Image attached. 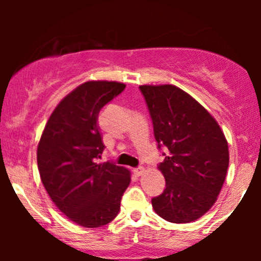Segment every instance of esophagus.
I'll return each instance as SVG.
<instances>
[{"mask_svg":"<svg viewBox=\"0 0 261 261\" xmlns=\"http://www.w3.org/2000/svg\"><path fill=\"white\" fill-rule=\"evenodd\" d=\"M143 173H145V168H142V167H139V168H135L134 169V174L137 175V176L142 175Z\"/></svg>","mask_w":261,"mask_h":261,"instance_id":"obj_1","label":"esophagus"}]
</instances>
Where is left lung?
Instances as JSON below:
<instances>
[{
  "instance_id": "1",
  "label": "left lung",
  "mask_w": 261,
  "mask_h": 261,
  "mask_svg": "<svg viewBox=\"0 0 261 261\" xmlns=\"http://www.w3.org/2000/svg\"><path fill=\"white\" fill-rule=\"evenodd\" d=\"M140 91L158 148L168 149L158 166L166 189L152 207L168 222H193L216 202L228 169V143L214 116L182 89L145 85Z\"/></svg>"
}]
</instances>
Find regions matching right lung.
I'll return each instance as SVG.
<instances>
[{"label": "right lung", "mask_w": 261, "mask_h": 261, "mask_svg": "<svg viewBox=\"0 0 261 261\" xmlns=\"http://www.w3.org/2000/svg\"><path fill=\"white\" fill-rule=\"evenodd\" d=\"M124 83L88 81L58 104L41 135L37 160L41 182L60 211L87 228L118 216L130 170L110 162L104 151L98 115L125 89Z\"/></svg>", "instance_id": "add662e5"}]
</instances>
